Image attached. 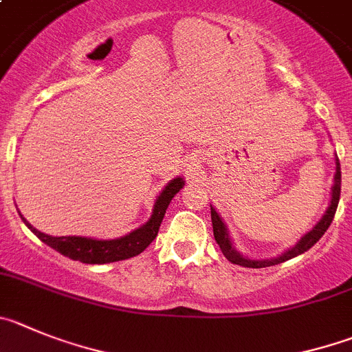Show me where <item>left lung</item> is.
<instances>
[{
  "label": "left lung",
  "mask_w": 352,
  "mask_h": 352,
  "mask_svg": "<svg viewBox=\"0 0 352 352\" xmlns=\"http://www.w3.org/2000/svg\"><path fill=\"white\" fill-rule=\"evenodd\" d=\"M335 166H337L335 167V178H333L335 183H333V186H331V201H330V206H328L327 212H324L323 218L318 221V225H316L311 232H307V234H305L304 237H302V239L292 248V250L285 251L281 256L270 258V260H250V258H246V256H243L241 253H237V251L234 250V246H232L227 227H225V223L221 221L220 214L214 211V208H211L212 234H214L216 243H218L221 253L225 254V258H227L228 262L235 263V265L251 267V269H262V267L277 265V263H283V262H286V260H292V258L298 256V254H302V253H305L307 250H311V248L314 246V244L318 243L321 237H323L324 232L328 230V227H330L331 221H333L335 211H337L338 199H340V182H342V176H340V162H338L337 157H335Z\"/></svg>",
  "instance_id": "left-lung-1"
}]
</instances>
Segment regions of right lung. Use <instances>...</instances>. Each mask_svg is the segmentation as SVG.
Instances as JSON below:
<instances>
[{"label": "right lung", "instance_id": "1", "mask_svg": "<svg viewBox=\"0 0 352 352\" xmlns=\"http://www.w3.org/2000/svg\"><path fill=\"white\" fill-rule=\"evenodd\" d=\"M183 185H185L183 178H176L170 183H167L166 188L160 192V195L155 201L153 212H151L150 220L143 227L132 230L131 234L124 235L120 239L98 241L90 239V237H76V235H69V237H52V235L36 230L29 221H25V218H22V220H24L29 230L33 232L38 239L43 241L47 246L54 248V250L59 251L64 256L71 258V260H78L82 263L118 262V260H127V258L138 256V254L143 253L150 246L151 241L159 234L160 223L164 220L167 206L170 204L174 195L183 188Z\"/></svg>", "mask_w": 352, "mask_h": 352}]
</instances>
